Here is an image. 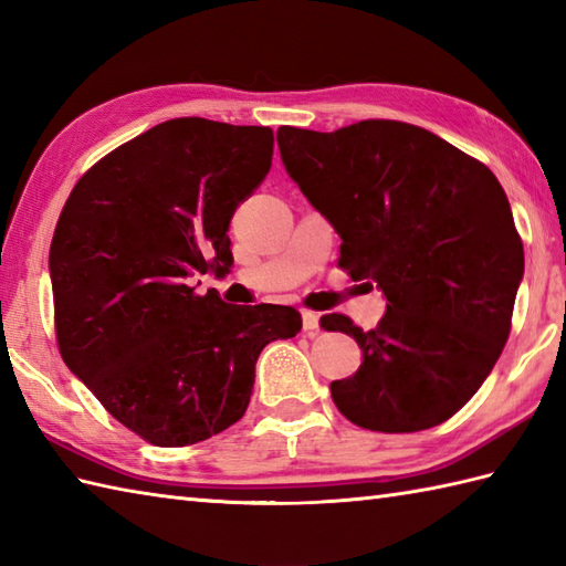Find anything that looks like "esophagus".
<instances>
[{"instance_id": "1", "label": "esophagus", "mask_w": 566, "mask_h": 566, "mask_svg": "<svg viewBox=\"0 0 566 566\" xmlns=\"http://www.w3.org/2000/svg\"><path fill=\"white\" fill-rule=\"evenodd\" d=\"M318 314L316 311H308V308H304L302 311V321H304V331L308 333V335H314L316 331H318Z\"/></svg>"}]
</instances>
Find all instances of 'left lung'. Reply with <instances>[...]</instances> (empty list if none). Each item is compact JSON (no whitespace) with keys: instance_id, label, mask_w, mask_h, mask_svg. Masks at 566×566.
Segmentation results:
<instances>
[{"instance_id":"left-lung-1","label":"left lung","mask_w":566,"mask_h":566,"mask_svg":"<svg viewBox=\"0 0 566 566\" xmlns=\"http://www.w3.org/2000/svg\"><path fill=\"white\" fill-rule=\"evenodd\" d=\"M286 172L338 231L340 268L387 296L375 331L331 314L363 365L333 381L338 411L377 432L440 426L482 387L509 340L523 240L494 172L430 130L369 118L276 130Z\"/></svg>"}]
</instances>
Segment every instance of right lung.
<instances>
[{"label":"right lung","instance_id":"add662e5","mask_svg":"<svg viewBox=\"0 0 566 566\" xmlns=\"http://www.w3.org/2000/svg\"><path fill=\"white\" fill-rule=\"evenodd\" d=\"M272 148V128L172 118L92 165L57 219L48 264L60 355L158 448L243 418L262 347L302 331L292 306H231L187 282L231 270L228 223Z\"/></svg>","mask_w":566,"mask_h":566}]
</instances>
